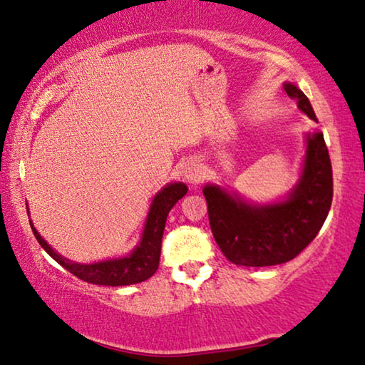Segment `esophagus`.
Listing matches in <instances>:
<instances>
[{
    "label": "esophagus",
    "mask_w": 365,
    "mask_h": 365,
    "mask_svg": "<svg viewBox=\"0 0 365 365\" xmlns=\"http://www.w3.org/2000/svg\"><path fill=\"white\" fill-rule=\"evenodd\" d=\"M204 176L202 165H199V161H189L186 168H184V179L189 184H197Z\"/></svg>",
    "instance_id": "1"
}]
</instances>
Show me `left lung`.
Segmentation results:
<instances>
[{
  "label": "left lung",
  "mask_w": 365,
  "mask_h": 365,
  "mask_svg": "<svg viewBox=\"0 0 365 365\" xmlns=\"http://www.w3.org/2000/svg\"><path fill=\"white\" fill-rule=\"evenodd\" d=\"M298 108L318 121L309 100L292 82L283 83ZM210 230L225 258L240 267H272L293 260L323 227L332 202V168L321 131L306 133L299 179L287 197L248 202L240 194L205 184Z\"/></svg>",
  "instance_id": "left-lung-1"
}]
</instances>
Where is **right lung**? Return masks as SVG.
<instances>
[{"mask_svg": "<svg viewBox=\"0 0 365 365\" xmlns=\"http://www.w3.org/2000/svg\"><path fill=\"white\" fill-rule=\"evenodd\" d=\"M187 192V186L184 182H170L161 191H158L148 210L143 232L140 242L131 253L120 258H108V260L95 263H77L62 257L42 239L41 234L34 229L31 222V229L39 245L54 258V260L66 268L67 272L76 274L77 278L87 283L105 284V287H125V284L141 283L151 278L160 267L161 257V240L165 232L166 219L170 210L179 199ZM28 205V204H26Z\"/></svg>", "mask_w": 365, "mask_h": 365, "instance_id": "1", "label": "right lung"}]
</instances>
